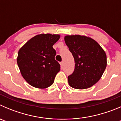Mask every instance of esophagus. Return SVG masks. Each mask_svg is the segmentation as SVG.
<instances>
[{
	"instance_id": "1",
	"label": "esophagus",
	"mask_w": 121,
	"mask_h": 121,
	"mask_svg": "<svg viewBox=\"0 0 121 121\" xmlns=\"http://www.w3.org/2000/svg\"><path fill=\"white\" fill-rule=\"evenodd\" d=\"M60 66H61V68H63V66H64V62H63V61L61 62V63H60Z\"/></svg>"
}]
</instances>
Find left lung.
<instances>
[{
	"label": "left lung",
	"instance_id": "obj_1",
	"mask_svg": "<svg viewBox=\"0 0 121 121\" xmlns=\"http://www.w3.org/2000/svg\"><path fill=\"white\" fill-rule=\"evenodd\" d=\"M64 41L75 63L74 72L68 76L69 84L79 90L91 87L106 68V52L95 40L84 35H66Z\"/></svg>",
	"mask_w": 121,
	"mask_h": 121
}]
</instances>
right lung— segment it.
<instances>
[{"mask_svg":"<svg viewBox=\"0 0 121 121\" xmlns=\"http://www.w3.org/2000/svg\"><path fill=\"white\" fill-rule=\"evenodd\" d=\"M60 38L58 34H39L19 49L18 66L23 78L31 86L45 89L54 83L60 65L55 60L56 51L52 46Z\"/></svg>","mask_w":121,"mask_h":121,"instance_id":"right-lung-1","label":"right lung"}]
</instances>
